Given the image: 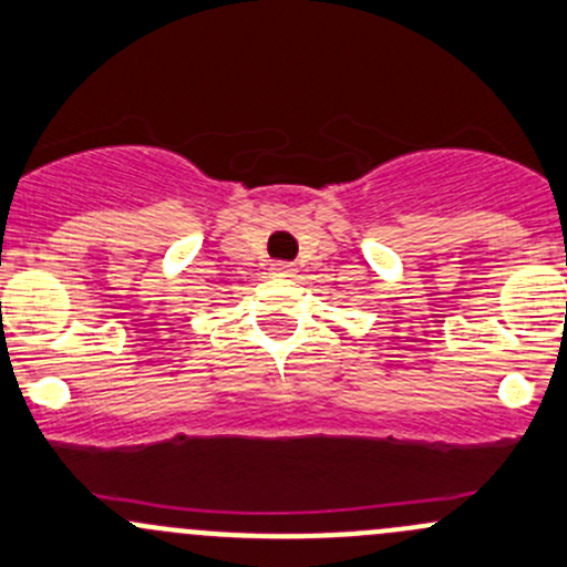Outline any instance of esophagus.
Listing matches in <instances>:
<instances>
[{
    "mask_svg": "<svg viewBox=\"0 0 567 567\" xmlns=\"http://www.w3.org/2000/svg\"><path fill=\"white\" fill-rule=\"evenodd\" d=\"M271 274H274V277H293L296 266L285 264V260H277V264H271Z\"/></svg>",
    "mask_w": 567,
    "mask_h": 567,
    "instance_id": "obj_1",
    "label": "esophagus"
}]
</instances>
